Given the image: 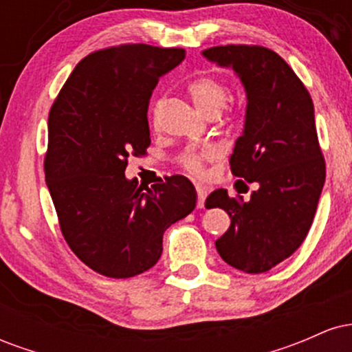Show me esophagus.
<instances>
[{"instance_id": "34e87169", "label": "esophagus", "mask_w": 352, "mask_h": 352, "mask_svg": "<svg viewBox=\"0 0 352 352\" xmlns=\"http://www.w3.org/2000/svg\"><path fill=\"white\" fill-rule=\"evenodd\" d=\"M195 190H197V197H199V200H197V207L204 208L205 207V199H207L208 190H207V187H205V185H201V184H197L195 185Z\"/></svg>"}]
</instances>
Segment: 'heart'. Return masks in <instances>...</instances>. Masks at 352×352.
I'll list each match as a JSON object with an SVG mask.
<instances>
[{
	"instance_id": "b5f03b06",
	"label": "heart",
	"mask_w": 352,
	"mask_h": 352,
	"mask_svg": "<svg viewBox=\"0 0 352 352\" xmlns=\"http://www.w3.org/2000/svg\"><path fill=\"white\" fill-rule=\"evenodd\" d=\"M187 92L195 107L205 116L220 114L221 109L227 106L230 100L227 84L213 74H199L190 79ZM217 153V147H213V145L200 148V151H187L180 155L179 164L182 168H185L190 173H199L204 167V159L215 157Z\"/></svg>"
}]
</instances>
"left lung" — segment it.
I'll use <instances>...</instances> for the list:
<instances>
[{
  "instance_id": "left-lung-1",
  "label": "left lung",
  "mask_w": 352,
  "mask_h": 352,
  "mask_svg": "<svg viewBox=\"0 0 352 352\" xmlns=\"http://www.w3.org/2000/svg\"><path fill=\"white\" fill-rule=\"evenodd\" d=\"M204 56L230 66L243 82L248 106L243 135L230 157L235 177L254 182L250 195L210 193L205 207L223 208L230 228L215 241L230 266L265 273L289 258L308 235L326 179L308 89L281 56L263 46L227 44Z\"/></svg>"
}]
</instances>
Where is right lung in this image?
Listing matches in <instances>:
<instances>
[{
    "label": "right lung",
    "mask_w": 352,
    "mask_h": 352,
    "mask_svg": "<svg viewBox=\"0 0 352 352\" xmlns=\"http://www.w3.org/2000/svg\"><path fill=\"white\" fill-rule=\"evenodd\" d=\"M182 47L120 44L79 60L52 102L44 175L72 253L107 278H132L159 261L164 232L195 208L192 182L151 188L124 172L151 145L147 109Z\"/></svg>",
    "instance_id": "add662e5"
}]
</instances>
